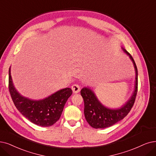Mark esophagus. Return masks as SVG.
<instances>
[{"label": "esophagus", "instance_id": "esophagus-1", "mask_svg": "<svg viewBox=\"0 0 156 156\" xmlns=\"http://www.w3.org/2000/svg\"><path fill=\"white\" fill-rule=\"evenodd\" d=\"M72 90L73 91V92L74 93H77L80 91V87L79 84H73L72 86Z\"/></svg>", "mask_w": 156, "mask_h": 156}]
</instances>
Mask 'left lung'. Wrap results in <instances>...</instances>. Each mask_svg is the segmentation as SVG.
<instances>
[{
	"instance_id": "left-lung-1",
	"label": "left lung",
	"mask_w": 156,
	"mask_h": 156,
	"mask_svg": "<svg viewBox=\"0 0 156 156\" xmlns=\"http://www.w3.org/2000/svg\"><path fill=\"white\" fill-rule=\"evenodd\" d=\"M122 49L132 60L136 70L135 89L129 101L120 108L109 109L100 102L94 92L90 88L84 87L80 91V95L84 102L85 118L90 126L95 129H104L111 127L122 120L128 115L134 104L138 91V69L132 55L125 48H122Z\"/></svg>"
}]
</instances>
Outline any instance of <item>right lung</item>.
Wrapping results in <instances>:
<instances>
[{
    "label": "right lung",
    "instance_id": "add662e5",
    "mask_svg": "<svg viewBox=\"0 0 156 156\" xmlns=\"http://www.w3.org/2000/svg\"><path fill=\"white\" fill-rule=\"evenodd\" d=\"M9 90L13 103L20 113L30 122L41 127L51 126L59 119L68 98L72 94V89L66 88L39 101L23 97L13 85L10 68Z\"/></svg>",
    "mask_w": 156,
    "mask_h": 156
}]
</instances>
